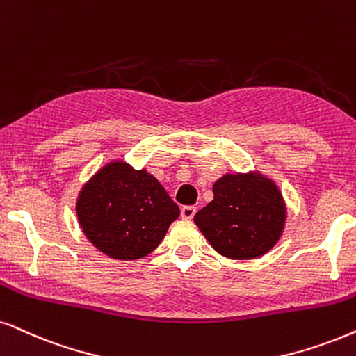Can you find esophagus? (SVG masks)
Returning <instances> with one entry per match:
<instances>
[{
    "label": "esophagus",
    "mask_w": 356,
    "mask_h": 356,
    "mask_svg": "<svg viewBox=\"0 0 356 356\" xmlns=\"http://www.w3.org/2000/svg\"><path fill=\"white\" fill-rule=\"evenodd\" d=\"M195 211H197V209L193 205H186L181 209V215L184 220H192L193 215H195Z\"/></svg>",
    "instance_id": "esophagus-1"
}]
</instances>
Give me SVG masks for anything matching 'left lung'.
Wrapping results in <instances>:
<instances>
[{"instance_id": "left-lung-1", "label": "left lung", "mask_w": 356, "mask_h": 356, "mask_svg": "<svg viewBox=\"0 0 356 356\" xmlns=\"http://www.w3.org/2000/svg\"><path fill=\"white\" fill-rule=\"evenodd\" d=\"M215 251L232 259L266 254L284 230L286 204L271 179L225 174L213 184V200L193 217Z\"/></svg>"}]
</instances>
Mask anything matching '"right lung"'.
Here are the masks:
<instances>
[{
  "instance_id": "add662e5",
  "label": "right lung",
  "mask_w": 356,
  "mask_h": 356,
  "mask_svg": "<svg viewBox=\"0 0 356 356\" xmlns=\"http://www.w3.org/2000/svg\"><path fill=\"white\" fill-rule=\"evenodd\" d=\"M75 209L90 243L123 261L154 251L181 213L154 175L123 161L103 165L82 187Z\"/></svg>"
}]
</instances>
